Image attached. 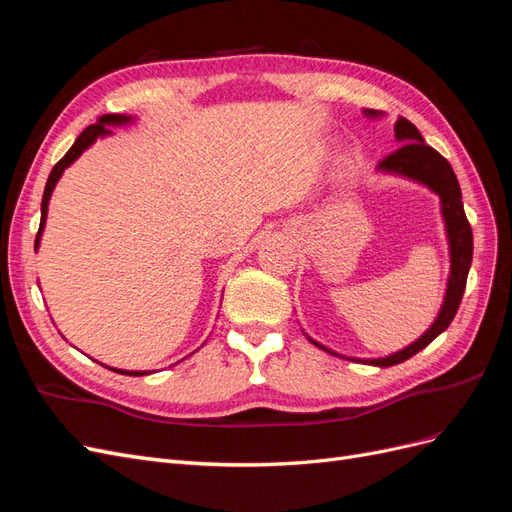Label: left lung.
<instances>
[{
  "label": "left lung",
  "instance_id": "left-lung-1",
  "mask_svg": "<svg viewBox=\"0 0 512 512\" xmlns=\"http://www.w3.org/2000/svg\"><path fill=\"white\" fill-rule=\"evenodd\" d=\"M365 113L371 117L378 115V111H371V108H367ZM395 136L397 141H401L404 145L395 149L393 153H389L386 158H382L378 162V168L386 170V173L404 175L414 181H421L440 196L442 215L446 222V235H448V243H451V277H448V288H446V297H444L440 314L436 322L431 324V329L421 339H416V342L410 344L406 350L384 356V359L361 361V363L378 365V367H391L397 363H404L406 359H410V356L429 346L442 331L448 329V324L453 322L459 303L463 299V290H466V282H468V271L472 265V226L466 218V211H463L461 188H459L453 166L448 164V160L442 158L436 149L429 147L423 141L421 132H418L414 123H410L406 117L397 119ZM316 346L322 348L320 344Z\"/></svg>",
  "mask_w": 512,
  "mask_h": 512
}]
</instances>
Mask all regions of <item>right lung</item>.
Instances as JSON below:
<instances>
[{
    "mask_svg": "<svg viewBox=\"0 0 512 512\" xmlns=\"http://www.w3.org/2000/svg\"><path fill=\"white\" fill-rule=\"evenodd\" d=\"M128 121H130V117H126V115H102L96 123H91V126H87V128L79 134V138H76L74 145L68 149L66 156L61 158V160L53 166L49 179H46V188H44V196H42V218H40L38 235H36V247H38L40 235H42V230H44L46 209H49L51 192H53V188H55V183L59 181L61 173H64V170H66L76 158H79L81 153H83L91 143H94L98 136H104V134L111 132V130H106V126H117V123H128ZM113 371H117V374H126V376H145V374H147V371H123V369H113Z\"/></svg>",
    "mask_w": 512,
    "mask_h": 512,
    "instance_id": "1",
    "label": "right lung"
}]
</instances>
